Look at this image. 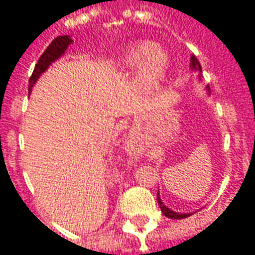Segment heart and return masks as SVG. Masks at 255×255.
<instances>
[{
	"mask_svg": "<svg viewBox=\"0 0 255 255\" xmlns=\"http://www.w3.org/2000/svg\"><path fill=\"white\" fill-rule=\"evenodd\" d=\"M144 54L148 56L143 59L142 63V69H140V80L144 86H155L160 82L164 73H165L166 60L165 53L161 50H150L149 45H138L136 47H132L126 57V63L135 64L139 60H142Z\"/></svg>",
	"mask_w": 255,
	"mask_h": 255,
	"instance_id": "obj_1",
	"label": "heart"
}]
</instances>
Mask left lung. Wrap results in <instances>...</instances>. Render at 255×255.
Returning <instances> with one entry per match:
<instances>
[{
  "label": "left lung",
  "instance_id": "8db88e82",
  "mask_svg": "<svg viewBox=\"0 0 255 255\" xmlns=\"http://www.w3.org/2000/svg\"><path fill=\"white\" fill-rule=\"evenodd\" d=\"M190 67H191L192 71H198V72H202V67H201V64H199V61H198V58L195 57L194 54L191 56V64H190ZM206 90H208V91H210L209 86H206ZM157 201H158V205H160L161 212L164 213V216L169 217V219H176V220L186 219V217H188V216H191V214H192V213H176V212H173V210H171L169 208H166L165 205L162 203V201H161L160 194H157Z\"/></svg>",
  "mask_w": 255,
  "mask_h": 255
}]
</instances>
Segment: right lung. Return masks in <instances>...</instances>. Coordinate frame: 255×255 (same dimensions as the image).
<instances>
[{
    "label": "right lung",
    "mask_w": 255,
    "mask_h": 255,
    "mask_svg": "<svg viewBox=\"0 0 255 255\" xmlns=\"http://www.w3.org/2000/svg\"><path fill=\"white\" fill-rule=\"evenodd\" d=\"M71 43H72V39H71L69 35H61L53 39L52 43L47 46L46 50L39 57V60H38V63L35 65V69H34L32 75H31L30 82H28V93H31L32 86L35 84V82L39 79L42 73L46 71L50 64L54 63L56 60H58V58L63 56L65 50H67V47Z\"/></svg>",
    "instance_id": "1"
}]
</instances>
